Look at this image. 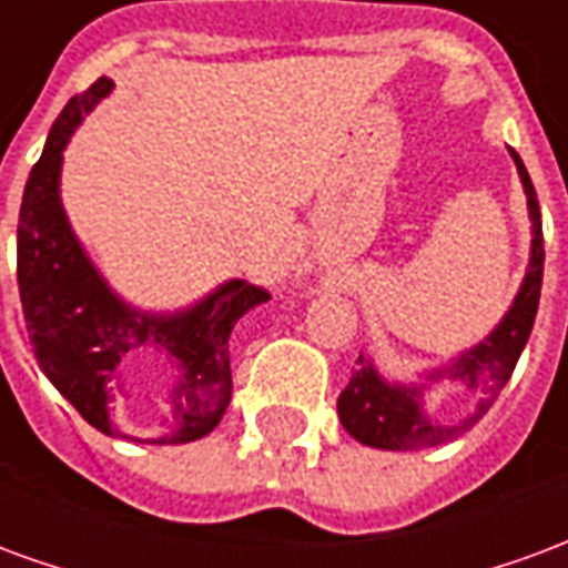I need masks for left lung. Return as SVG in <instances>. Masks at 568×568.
<instances>
[{
	"instance_id": "obj_1",
	"label": "left lung",
	"mask_w": 568,
	"mask_h": 568,
	"mask_svg": "<svg viewBox=\"0 0 568 568\" xmlns=\"http://www.w3.org/2000/svg\"><path fill=\"white\" fill-rule=\"evenodd\" d=\"M511 158L517 163V173L524 182L526 206H529V222H532V252H529V267H526L524 285L514 297L511 310L505 320L496 325V332L487 341H480L475 349H468L453 362L450 368H440L428 374L432 381L450 377L463 381L471 393H480V405L471 417H465L456 426H438L426 417L423 410V383L402 386V383H386L371 365L368 358L358 356V368L346 383V389L337 398V414L344 428L362 444L381 447V450H423L435 447L444 440L459 438L463 432L475 426L484 417L489 405L499 398L505 383L511 381L514 365L524 353L532 322H536L538 295H541V273H545V236H541V210H538L536 187L526 173L520 154L511 149Z\"/></svg>"
}]
</instances>
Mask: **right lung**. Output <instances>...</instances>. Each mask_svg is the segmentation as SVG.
<instances>
[{
    "label": "right lung",
    "instance_id": "add662e5",
    "mask_svg": "<svg viewBox=\"0 0 568 568\" xmlns=\"http://www.w3.org/2000/svg\"><path fill=\"white\" fill-rule=\"evenodd\" d=\"M112 88V79H97L69 100L27 179L18 222L20 304L44 377L93 428L112 438H130L112 423L121 358L140 353L166 358L173 371L170 417L149 444H187L210 435L224 417L234 393L227 337L243 313L271 295L231 280L191 310L158 316L133 310L105 285L69 227L60 203V166L72 130Z\"/></svg>",
    "mask_w": 568,
    "mask_h": 568
}]
</instances>
